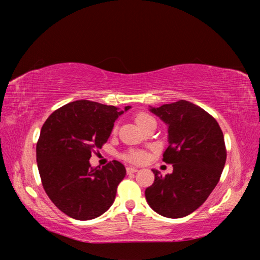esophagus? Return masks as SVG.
<instances>
[{
	"instance_id": "esophagus-1",
	"label": "esophagus",
	"mask_w": 260,
	"mask_h": 260,
	"mask_svg": "<svg viewBox=\"0 0 260 260\" xmlns=\"http://www.w3.org/2000/svg\"><path fill=\"white\" fill-rule=\"evenodd\" d=\"M126 172H127V174L135 173V172H138V169H136V167H132V166H128V167H126Z\"/></svg>"
}]
</instances>
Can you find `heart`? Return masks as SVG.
<instances>
[{"label":"heart","instance_id":"obj_1","mask_svg":"<svg viewBox=\"0 0 260 260\" xmlns=\"http://www.w3.org/2000/svg\"><path fill=\"white\" fill-rule=\"evenodd\" d=\"M151 119H153V118L150 116V114H148L146 112H139L135 116V122L138 124L139 127H141V128H142V127ZM117 129H118L117 126H114L112 129L113 133H116ZM144 157L146 156H144V153L142 151H135V150L127 152L126 155H124L125 159L127 161H131V162H142L144 160Z\"/></svg>","mask_w":260,"mask_h":260}]
</instances>
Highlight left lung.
Returning <instances> with one entry per match:
<instances>
[{
  "label": "left lung",
  "instance_id": "1",
  "mask_svg": "<svg viewBox=\"0 0 260 260\" xmlns=\"http://www.w3.org/2000/svg\"><path fill=\"white\" fill-rule=\"evenodd\" d=\"M150 111L169 126L162 160L173 165V172L152 170L155 181L146 189L147 202L162 217H186L208 200L221 177L227 157L222 131L210 113L184 100Z\"/></svg>",
  "mask_w": 260,
  "mask_h": 260
}]
</instances>
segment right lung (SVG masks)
<instances>
[{
	"mask_svg": "<svg viewBox=\"0 0 260 260\" xmlns=\"http://www.w3.org/2000/svg\"><path fill=\"white\" fill-rule=\"evenodd\" d=\"M121 113L113 105L81 100L55 110L43 124L37 143L39 173L48 197L69 217L98 218L114 202L125 166L112 160L91 167L89 158L107 142Z\"/></svg>",
	"mask_w": 260,
	"mask_h": 260,
	"instance_id": "right-lung-1",
	"label": "right lung"
}]
</instances>
